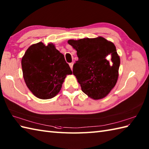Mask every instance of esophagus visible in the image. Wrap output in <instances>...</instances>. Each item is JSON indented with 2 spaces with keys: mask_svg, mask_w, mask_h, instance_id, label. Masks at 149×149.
Wrapping results in <instances>:
<instances>
[{
  "mask_svg": "<svg viewBox=\"0 0 149 149\" xmlns=\"http://www.w3.org/2000/svg\"><path fill=\"white\" fill-rule=\"evenodd\" d=\"M73 65H74V63H69V66H70V67L71 70H72V68H73Z\"/></svg>",
  "mask_w": 149,
  "mask_h": 149,
  "instance_id": "esophagus-1",
  "label": "esophagus"
}]
</instances>
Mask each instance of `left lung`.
Returning a JSON list of instances; mask_svg holds the SVG:
<instances>
[{
  "mask_svg": "<svg viewBox=\"0 0 149 149\" xmlns=\"http://www.w3.org/2000/svg\"><path fill=\"white\" fill-rule=\"evenodd\" d=\"M68 43L77 50L79 59L73 66V74L82 91L95 100L107 96L118 77L120 60L115 45L100 36Z\"/></svg>",
  "mask_w": 149,
  "mask_h": 149,
  "instance_id": "8db88e82",
  "label": "left lung"
}]
</instances>
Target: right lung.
Listing matches in <instances>:
<instances>
[{
    "label": "right lung",
    "instance_id": "1",
    "mask_svg": "<svg viewBox=\"0 0 149 149\" xmlns=\"http://www.w3.org/2000/svg\"><path fill=\"white\" fill-rule=\"evenodd\" d=\"M22 68L27 86L41 99L55 97L66 75L72 74L64 55L52 43L30 46L22 59Z\"/></svg>",
    "mask_w": 149,
    "mask_h": 149
}]
</instances>
